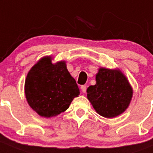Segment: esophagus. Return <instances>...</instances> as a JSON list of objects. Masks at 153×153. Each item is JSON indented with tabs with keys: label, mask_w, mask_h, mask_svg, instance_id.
I'll return each mask as SVG.
<instances>
[{
	"label": "esophagus",
	"mask_w": 153,
	"mask_h": 153,
	"mask_svg": "<svg viewBox=\"0 0 153 153\" xmlns=\"http://www.w3.org/2000/svg\"><path fill=\"white\" fill-rule=\"evenodd\" d=\"M81 90H82V92H86V85H83V86H81Z\"/></svg>",
	"instance_id": "1"
}]
</instances>
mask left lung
Wrapping results in <instances>:
<instances>
[{"label": "left lung", "mask_w": 153, "mask_h": 153, "mask_svg": "<svg viewBox=\"0 0 153 153\" xmlns=\"http://www.w3.org/2000/svg\"><path fill=\"white\" fill-rule=\"evenodd\" d=\"M96 83L88 87L87 99L98 114L113 118L124 113L133 97V88L120 69L99 68Z\"/></svg>", "instance_id": "obj_1"}]
</instances>
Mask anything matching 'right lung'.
Instances as JSON below:
<instances>
[{
    "mask_svg": "<svg viewBox=\"0 0 153 153\" xmlns=\"http://www.w3.org/2000/svg\"><path fill=\"white\" fill-rule=\"evenodd\" d=\"M24 90L29 105L45 118L65 111L79 95V87L67 71L66 61L53 63L51 56L42 57L29 70Z\"/></svg>",
    "mask_w": 153,
    "mask_h": 153,
    "instance_id": "obj_1",
    "label": "right lung"
}]
</instances>
